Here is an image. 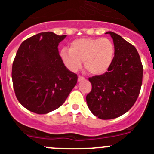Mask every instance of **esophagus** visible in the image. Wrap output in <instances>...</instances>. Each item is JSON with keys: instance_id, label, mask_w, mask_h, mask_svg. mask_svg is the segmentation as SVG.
Masks as SVG:
<instances>
[{"instance_id": "esophagus-1", "label": "esophagus", "mask_w": 154, "mask_h": 154, "mask_svg": "<svg viewBox=\"0 0 154 154\" xmlns=\"http://www.w3.org/2000/svg\"><path fill=\"white\" fill-rule=\"evenodd\" d=\"M77 80H78V82H81V81H84V80H85L86 79L84 78V77H81V76H79L78 79H77Z\"/></svg>"}]
</instances>
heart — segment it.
Wrapping results in <instances>:
<instances>
[{
    "instance_id": "1",
    "label": "heart",
    "mask_w": 154,
    "mask_h": 154,
    "mask_svg": "<svg viewBox=\"0 0 154 154\" xmlns=\"http://www.w3.org/2000/svg\"><path fill=\"white\" fill-rule=\"evenodd\" d=\"M60 56L65 66L77 71L82 66L94 75L105 74L111 67L115 57V47L107 38H80L70 44V49L63 48Z\"/></svg>"
}]
</instances>
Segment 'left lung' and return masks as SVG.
<instances>
[{
    "label": "left lung",
    "instance_id": "left-lung-1",
    "mask_svg": "<svg viewBox=\"0 0 154 154\" xmlns=\"http://www.w3.org/2000/svg\"><path fill=\"white\" fill-rule=\"evenodd\" d=\"M106 34L113 41L114 60L105 74L90 77L92 90L86 97L91 113L102 120L127 113L139 96L143 80V66L135 47L115 33Z\"/></svg>",
    "mask_w": 154,
    "mask_h": 154
}]
</instances>
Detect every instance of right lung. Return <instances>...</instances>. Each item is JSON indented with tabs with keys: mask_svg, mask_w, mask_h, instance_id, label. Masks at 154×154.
Returning <instances> with one entry per match:
<instances>
[{
	"mask_svg": "<svg viewBox=\"0 0 154 154\" xmlns=\"http://www.w3.org/2000/svg\"><path fill=\"white\" fill-rule=\"evenodd\" d=\"M67 35L43 32L20 44L12 66L16 97L28 110L45 114L60 107L77 82L65 67L58 45Z\"/></svg>",
	"mask_w": 154,
	"mask_h": 154,
	"instance_id": "add662e5",
	"label": "right lung"
}]
</instances>
